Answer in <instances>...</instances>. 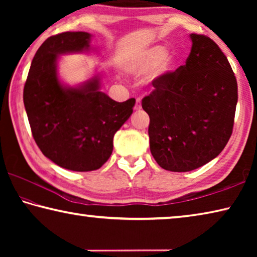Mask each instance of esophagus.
Masks as SVG:
<instances>
[{
  "mask_svg": "<svg viewBox=\"0 0 257 257\" xmlns=\"http://www.w3.org/2000/svg\"><path fill=\"white\" fill-rule=\"evenodd\" d=\"M135 110H136V111H141L142 110V103H141V99H139V98H137L136 105H135Z\"/></svg>",
  "mask_w": 257,
  "mask_h": 257,
  "instance_id": "1",
  "label": "esophagus"
}]
</instances>
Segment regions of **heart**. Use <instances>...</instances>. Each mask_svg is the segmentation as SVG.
<instances>
[{"mask_svg":"<svg viewBox=\"0 0 257 257\" xmlns=\"http://www.w3.org/2000/svg\"><path fill=\"white\" fill-rule=\"evenodd\" d=\"M176 64V55L167 53L164 46L158 45L142 52L132 64V72L135 76L143 77L156 70V75L163 76L175 70Z\"/></svg>","mask_w":257,"mask_h":257,"instance_id":"heart-1","label":"heart"}]
</instances>
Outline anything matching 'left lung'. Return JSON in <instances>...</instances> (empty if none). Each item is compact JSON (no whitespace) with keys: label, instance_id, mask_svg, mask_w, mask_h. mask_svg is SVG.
Returning <instances> with one entry per match:
<instances>
[{"label":"left lung","instance_id":"obj_1","mask_svg":"<svg viewBox=\"0 0 257 257\" xmlns=\"http://www.w3.org/2000/svg\"><path fill=\"white\" fill-rule=\"evenodd\" d=\"M190 54L175 72L153 80L143 98L150 149L161 168L187 172L219 155L232 134L238 87L227 56L211 38L190 34Z\"/></svg>","mask_w":257,"mask_h":257}]
</instances>
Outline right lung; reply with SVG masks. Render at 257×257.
Wrapping results in <instances>:
<instances>
[{"instance_id": "right-lung-1", "label": "right lung", "mask_w": 257, "mask_h": 257, "mask_svg": "<svg viewBox=\"0 0 257 257\" xmlns=\"http://www.w3.org/2000/svg\"><path fill=\"white\" fill-rule=\"evenodd\" d=\"M92 35L67 32L43 43L32 61L24 104L42 153L71 171L97 170L113 151V137L133 113L136 99L119 103L102 92L101 73L77 86L59 77V56L87 53Z\"/></svg>"}]
</instances>
